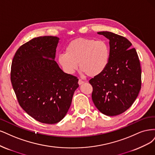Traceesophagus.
<instances>
[{
  "instance_id": "1",
  "label": "esophagus",
  "mask_w": 155,
  "mask_h": 155,
  "mask_svg": "<svg viewBox=\"0 0 155 155\" xmlns=\"http://www.w3.org/2000/svg\"><path fill=\"white\" fill-rule=\"evenodd\" d=\"M83 83H84V81H83L82 80H81V79H79V80H78V84H79V85H81V84H82Z\"/></svg>"
}]
</instances>
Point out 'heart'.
Wrapping results in <instances>:
<instances>
[{
  "label": "heart",
  "mask_w": 155,
  "mask_h": 155,
  "mask_svg": "<svg viewBox=\"0 0 155 155\" xmlns=\"http://www.w3.org/2000/svg\"><path fill=\"white\" fill-rule=\"evenodd\" d=\"M110 58V49L104 41H94L86 38H77L68 44L66 53L58 57V63L69 74L78 68L88 77H97L107 67Z\"/></svg>",
  "instance_id": "obj_1"
}]
</instances>
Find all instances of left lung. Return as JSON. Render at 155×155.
I'll list each match as a JSON object with an SVG mask.
<instances>
[{
	"label": "left lung",
	"mask_w": 155,
	"mask_h": 155,
	"mask_svg": "<svg viewBox=\"0 0 155 155\" xmlns=\"http://www.w3.org/2000/svg\"><path fill=\"white\" fill-rule=\"evenodd\" d=\"M109 40L107 67L89 80L92 100L98 110L107 116L126 111L135 101L141 89V67L135 48L122 36L109 31L97 33Z\"/></svg>",
	"instance_id": "left-lung-1"
}]
</instances>
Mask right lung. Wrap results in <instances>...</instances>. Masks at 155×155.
Here are the masks:
<instances>
[{"label":"right lung","instance_id":"1","mask_svg":"<svg viewBox=\"0 0 155 155\" xmlns=\"http://www.w3.org/2000/svg\"><path fill=\"white\" fill-rule=\"evenodd\" d=\"M59 38H34L16 51L11 67V82L21 107L44 124L60 122L68 113L77 77L64 73L54 61Z\"/></svg>","mask_w":155,"mask_h":155}]
</instances>
